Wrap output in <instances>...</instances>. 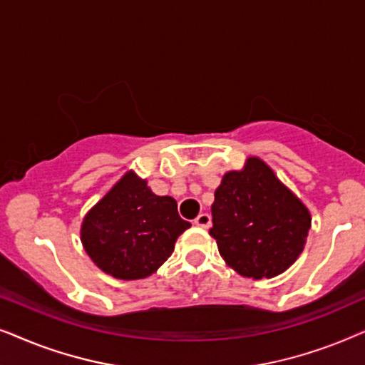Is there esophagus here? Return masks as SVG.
Returning a JSON list of instances; mask_svg holds the SVG:
<instances>
[{
	"mask_svg": "<svg viewBox=\"0 0 365 365\" xmlns=\"http://www.w3.org/2000/svg\"><path fill=\"white\" fill-rule=\"evenodd\" d=\"M194 224L202 229H207L209 226H211V216H209L207 212H201L196 219H194Z\"/></svg>",
	"mask_w": 365,
	"mask_h": 365,
	"instance_id": "obj_1",
	"label": "esophagus"
}]
</instances>
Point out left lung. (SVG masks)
Wrapping results in <instances>:
<instances>
[{"label":"left lung","instance_id":"8db88e82","mask_svg":"<svg viewBox=\"0 0 365 365\" xmlns=\"http://www.w3.org/2000/svg\"><path fill=\"white\" fill-rule=\"evenodd\" d=\"M219 254L244 277L282 274L302 252L311 214L259 158L222 178L211 206Z\"/></svg>","mask_w":365,"mask_h":365}]
</instances>
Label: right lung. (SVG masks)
I'll return each instance as SVG.
<instances>
[{
	"label": "right lung",
	"mask_w": 365,
	"mask_h": 365,
	"mask_svg": "<svg viewBox=\"0 0 365 365\" xmlns=\"http://www.w3.org/2000/svg\"><path fill=\"white\" fill-rule=\"evenodd\" d=\"M189 226L173 197L156 196L128 173L84 217L81 241L99 269L134 281L156 272Z\"/></svg>",
	"instance_id": "obj_1"
}]
</instances>
